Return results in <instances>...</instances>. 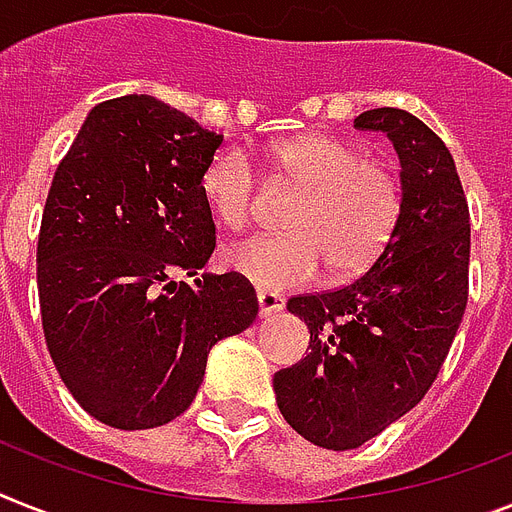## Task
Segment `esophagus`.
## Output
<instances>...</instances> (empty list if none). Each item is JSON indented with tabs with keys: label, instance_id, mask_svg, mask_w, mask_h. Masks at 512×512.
Returning a JSON list of instances; mask_svg holds the SVG:
<instances>
[{
	"label": "esophagus",
	"instance_id": "esophagus-1",
	"mask_svg": "<svg viewBox=\"0 0 512 512\" xmlns=\"http://www.w3.org/2000/svg\"><path fill=\"white\" fill-rule=\"evenodd\" d=\"M259 314L261 316H272V314H280L282 308H285V298L277 293H269V290H259Z\"/></svg>",
	"mask_w": 512,
	"mask_h": 512
}]
</instances>
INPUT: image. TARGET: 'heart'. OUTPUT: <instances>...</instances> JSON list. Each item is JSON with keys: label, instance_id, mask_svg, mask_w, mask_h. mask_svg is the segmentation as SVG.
<instances>
[{"label": "heart", "instance_id": "1", "mask_svg": "<svg viewBox=\"0 0 512 512\" xmlns=\"http://www.w3.org/2000/svg\"><path fill=\"white\" fill-rule=\"evenodd\" d=\"M282 183L303 190L287 235H251L225 248V264L261 290H290L329 274L366 272L390 243L400 217V180L390 164L363 156L340 135L303 133L272 146ZM204 196L227 227L238 230L259 201V172L243 149H227L204 172Z\"/></svg>", "mask_w": 512, "mask_h": 512}]
</instances>
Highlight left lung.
<instances>
[{"instance_id":"1","label":"left lung","mask_w":512,"mask_h":512,"mask_svg":"<svg viewBox=\"0 0 512 512\" xmlns=\"http://www.w3.org/2000/svg\"><path fill=\"white\" fill-rule=\"evenodd\" d=\"M356 128L387 133L398 151V225L356 282L287 301L311 353L274 374L287 424L327 450L361 447L424 398L468 301V204L442 138L392 107L358 114Z\"/></svg>"}]
</instances>
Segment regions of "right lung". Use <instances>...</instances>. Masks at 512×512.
<instances>
[{
	"label": "right lung",
	"mask_w": 512,
	"mask_h": 512,
	"mask_svg": "<svg viewBox=\"0 0 512 512\" xmlns=\"http://www.w3.org/2000/svg\"><path fill=\"white\" fill-rule=\"evenodd\" d=\"M222 135L146 94L96 104L54 172L36 274L46 348L80 408L114 429L177 418L209 350L259 301L240 274H201L217 235L204 172Z\"/></svg>",
	"instance_id": "obj_1"
}]
</instances>
